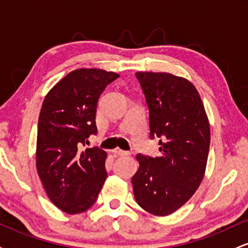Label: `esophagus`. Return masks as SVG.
<instances>
[{
  "instance_id": "34e87169",
  "label": "esophagus",
  "mask_w": 248,
  "mask_h": 248,
  "mask_svg": "<svg viewBox=\"0 0 248 248\" xmlns=\"http://www.w3.org/2000/svg\"><path fill=\"white\" fill-rule=\"evenodd\" d=\"M113 154H114V156H127L129 155V152H126V150H121V149H114L113 150Z\"/></svg>"
}]
</instances>
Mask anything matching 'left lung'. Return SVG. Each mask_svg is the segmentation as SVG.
I'll use <instances>...</instances> for the list:
<instances>
[{"label":"left lung","instance_id":"obj_1","mask_svg":"<svg viewBox=\"0 0 248 248\" xmlns=\"http://www.w3.org/2000/svg\"><path fill=\"white\" fill-rule=\"evenodd\" d=\"M149 108L150 138H160L157 157L136 155L134 197L155 216L175 212L201 186L210 149V124L198 91L167 72H136Z\"/></svg>","mask_w":248,"mask_h":248}]
</instances>
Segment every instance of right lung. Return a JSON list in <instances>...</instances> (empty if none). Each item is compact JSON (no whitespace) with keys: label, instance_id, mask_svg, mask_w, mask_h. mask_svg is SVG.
Here are the masks:
<instances>
[{"label":"right lung","instance_id":"obj_1","mask_svg":"<svg viewBox=\"0 0 248 248\" xmlns=\"http://www.w3.org/2000/svg\"><path fill=\"white\" fill-rule=\"evenodd\" d=\"M119 75L100 69L70 72L50 90L38 119L36 168L47 197L69 215L95 203L107 172V153L98 147L81 150L96 134L99 96Z\"/></svg>","mask_w":248,"mask_h":248}]
</instances>
